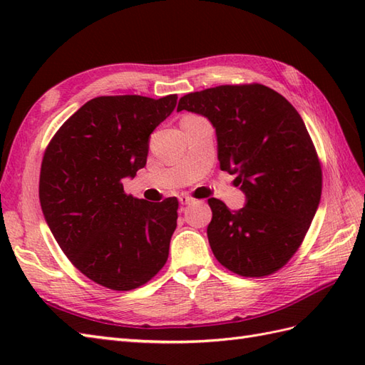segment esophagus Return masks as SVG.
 <instances>
[{
  "label": "esophagus",
  "mask_w": 365,
  "mask_h": 365,
  "mask_svg": "<svg viewBox=\"0 0 365 365\" xmlns=\"http://www.w3.org/2000/svg\"><path fill=\"white\" fill-rule=\"evenodd\" d=\"M192 200H195V199L190 197L188 195H180V196H178V202H180L182 205H188V204L192 202Z\"/></svg>",
  "instance_id": "obj_1"
}]
</instances>
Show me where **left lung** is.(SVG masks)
Returning <instances> with one entry per match:
<instances>
[{"instance_id":"8db88e82","label":"left lung","mask_w":365,"mask_h":365,"mask_svg":"<svg viewBox=\"0 0 365 365\" xmlns=\"http://www.w3.org/2000/svg\"><path fill=\"white\" fill-rule=\"evenodd\" d=\"M183 110L210 120L220 168L246 196L240 210L208 199L215 257L245 277L274 273L297 252L322 197L320 161L301 115L263 84L191 92L178 100Z\"/></svg>"}]
</instances>
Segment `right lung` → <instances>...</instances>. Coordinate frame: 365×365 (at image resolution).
<instances>
[{
  "label": "right lung",
  "mask_w": 365,
  "mask_h": 365,
  "mask_svg": "<svg viewBox=\"0 0 365 365\" xmlns=\"http://www.w3.org/2000/svg\"><path fill=\"white\" fill-rule=\"evenodd\" d=\"M177 96L97 97L46 147L38 197L51 234L84 276L111 290L138 289L165 267L178 200L127 196L123 178L145 166L150 133Z\"/></svg>",
  "instance_id": "right-lung-1"
}]
</instances>
